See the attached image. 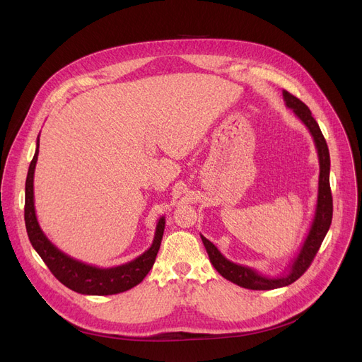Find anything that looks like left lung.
<instances>
[{
  "label": "left lung",
  "mask_w": 362,
  "mask_h": 362,
  "mask_svg": "<svg viewBox=\"0 0 362 362\" xmlns=\"http://www.w3.org/2000/svg\"><path fill=\"white\" fill-rule=\"evenodd\" d=\"M283 98L286 101V106L295 112V115L302 120L305 127L309 129V132H311L317 153H318V160H320L318 197H317L315 215L311 223V228H309V233L305 238L298 256L295 257V261L291 262L288 271L280 275V277H267V275H262L249 267L238 265L228 261L212 242H209L208 238L200 234L202 242L206 247V252L209 255V259L214 268L222 275L223 279L230 280L231 283L240 287L250 288V290H272V288H279V287H284L295 283L314 261L322 240L330 228L332 218H333V197L330 190V153L324 140V135L317 124V120L313 117L311 110L308 109L305 103H302L298 97L291 95L286 90L283 91Z\"/></svg>",
  "instance_id": "8db88e82"
}]
</instances>
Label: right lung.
I'll use <instances>...</instances> for the list:
<instances>
[{
    "mask_svg": "<svg viewBox=\"0 0 362 362\" xmlns=\"http://www.w3.org/2000/svg\"><path fill=\"white\" fill-rule=\"evenodd\" d=\"M38 153L40 136L37 140L35 156H33L29 165L26 177L25 223L32 247L41 256V259L45 262L48 269L53 272L54 277L62 284L81 295H116L135 287L136 284H140L151 269L154 261H156L165 230V216H160V219L158 221L156 233H154V238L150 249H147L143 255L135 257L131 262L112 268H98L74 259V257L63 253L60 249H57L49 242L44 231L41 230L37 219L35 202H33V174H35Z\"/></svg>",
    "mask_w": 362,
    "mask_h": 362,
    "instance_id": "add662e5",
    "label": "right lung"
}]
</instances>
